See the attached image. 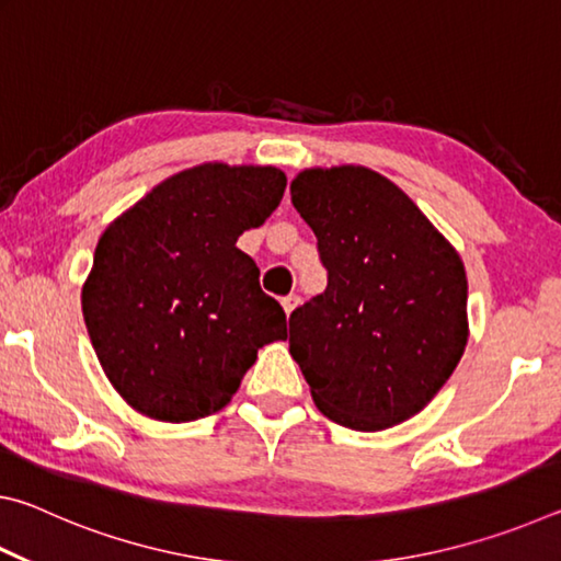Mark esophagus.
<instances>
[{"instance_id": "1", "label": "esophagus", "mask_w": 561, "mask_h": 561, "mask_svg": "<svg viewBox=\"0 0 561 561\" xmlns=\"http://www.w3.org/2000/svg\"><path fill=\"white\" fill-rule=\"evenodd\" d=\"M299 294H287V297H282V307H284V314H291V311L294 309H297L299 307Z\"/></svg>"}]
</instances>
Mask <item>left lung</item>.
<instances>
[{"mask_svg": "<svg viewBox=\"0 0 561 561\" xmlns=\"http://www.w3.org/2000/svg\"><path fill=\"white\" fill-rule=\"evenodd\" d=\"M289 190L329 272L327 289L291 311L289 354L329 421L366 433L403 423L468 344L460 254L371 168H307Z\"/></svg>", "mask_w": 561, "mask_h": 561, "instance_id": "obj_1", "label": "left lung"}]
</instances>
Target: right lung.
Returning <instances> with one entry per match:
<instances>
[{
    "instance_id": "add662e5",
    "label": "right lung",
    "mask_w": 561,
    "mask_h": 561,
    "mask_svg": "<svg viewBox=\"0 0 561 561\" xmlns=\"http://www.w3.org/2000/svg\"><path fill=\"white\" fill-rule=\"evenodd\" d=\"M274 165L203 163L170 175L101 234L81 307L93 351L133 411L187 423L230 403L257 351L287 339L237 237L277 210Z\"/></svg>"
}]
</instances>
